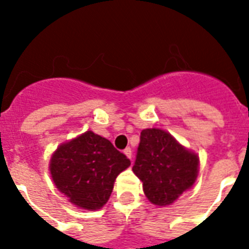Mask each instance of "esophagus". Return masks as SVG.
I'll use <instances>...</instances> for the list:
<instances>
[{
    "mask_svg": "<svg viewBox=\"0 0 249 249\" xmlns=\"http://www.w3.org/2000/svg\"><path fill=\"white\" fill-rule=\"evenodd\" d=\"M124 154H125V155H126V156H128L129 159L132 160V148H130V147H126V148H125V150H124Z\"/></svg>",
    "mask_w": 249,
    "mask_h": 249,
    "instance_id": "1",
    "label": "esophagus"
}]
</instances>
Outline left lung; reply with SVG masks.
Here are the masks:
<instances>
[{"instance_id": "obj_1", "label": "left lung", "mask_w": 249, "mask_h": 249, "mask_svg": "<svg viewBox=\"0 0 249 249\" xmlns=\"http://www.w3.org/2000/svg\"><path fill=\"white\" fill-rule=\"evenodd\" d=\"M140 140L133 172L152 204H172L196 179L197 156L161 129H144Z\"/></svg>"}]
</instances>
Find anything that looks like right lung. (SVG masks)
Wrapping results in <instances>:
<instances>
[{
  "label": "right lung",
  "mask_w": 249,
  "mask_h": 249,
  "mask_svg": "<svg viewBox=\"0 0 249 249\" xmlns=\"http://www.w3.org/2000/svg\"><path fill=\"white\" fill-rule=\"evenodd\" d=\"M130 160L103 137L86 132L58 147L52 158L53 181L70 201L84 209L102 208L113 182Z\"/></svg>",
  "instance_id": "add662e5"
}]
</instances>
